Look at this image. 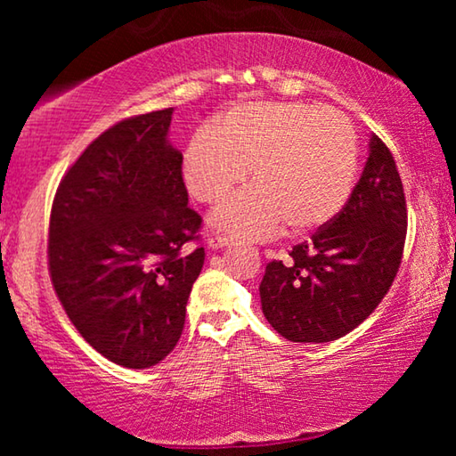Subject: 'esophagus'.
<instances>
[{
  "instance_id": "34e87169",
  "label": "esophagus",
  "mask_w": 456,
  "mask_h": 456,
  "mask_svg": "<svg viewBox=\"0 0 456 456\" xmlns=\"http://www.w3.org/2000/svg\"><path fill=\"white\" fill-rule=\"evenodd\" d=\"M207 245H209V249H223V247L231 245V239L223 237V235H209V239H207Z\"/></svg>"
}]
</instances>
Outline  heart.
Listing matches in <instances>:
<instances>
[{
  "label": "heart",
  "mask_w": 456,
  "mask_h": 456,
  "mask_svg": "<svg viewBox=\"0 0 456 456\" xmlns=\"http://www.w3.org/2000/svg\"><path fill=\"white\" fill-rule=\"evenodd\" d=\"M356 134L342 112L304 102H243L191 136L181 175L189 195L221 205L211 225L239 239L273 235L285 223L304 235L338 217L356 179Z\"/></svg>",
  "instance_id": "heart-1"
}]
</instances>
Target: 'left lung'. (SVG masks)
I'll return each instance as SVG.
<instances>
[{"label": "left lung", "mask_w": 456, "mask_h": 456, "mask_svg": "<svg viewBox=\"0 0 456 456\" xmlns=\"http://www.w3.org/2000/svg\"><path fill=\"white\" fill-rule=\"evenodd\" d=\"M406 199L395 157L376 134L348 203L310 241L272 261L259 283L261 310L289 342L323 344L358 328L398 273Z\"/></svg>", "instance_id": "left-lung-1"}]
</instances>
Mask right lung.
<instances>
[{
	"instance_id": "obj_1",
	"label": "right lung",
	"mask_w": 456,
	"mask_h": 456,
	"mask_svg": "<svg viewBox=\"0 0 456 456\" xmlns=\"http://www.w3.org/2000/svg\"><path fill=\"white\" fill-rule=\"evenodd\" d=\"M173 108L118 122L61 179L48 259L58 299L82 338L114 364L151 368L184 328L205 249L187 207Z\"/></svg>"
}]
</instances>
